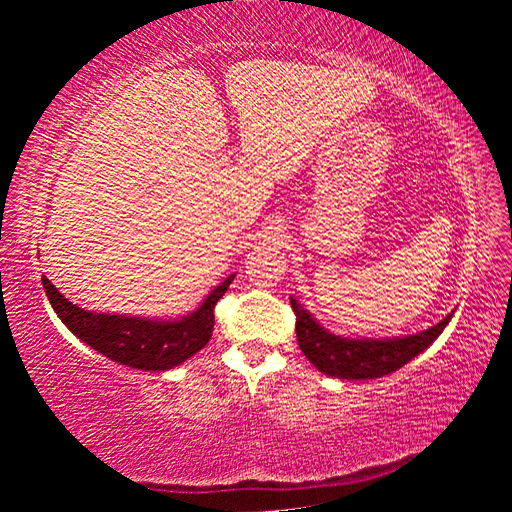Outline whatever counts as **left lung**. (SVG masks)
<instances>
[{"mask_svg": "<svg viewBox=\"0 0 512 512\" xmlns=\"http://www.w3.org/2000/svg\"><path fill=\"white\" fill-rule=\"evenodd\" d=\"M291 307L296 311V336L302 354L320 372L336 379H377L391 375L427 350L454 316L447 314L438 325L409 336L350 339V336H339L325 329L293 296Z\"/></svg>", "mask_w": 512, "mask_h": 512, "instance_id": "1", "label": "left lung"}]
</instances>
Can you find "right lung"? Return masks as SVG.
<instances>
[{
    "mask_svg": "<svg viewBox=\"0 0 512 512\" xmlns=\"http://www.w3.org/2000/svg\"><path fill=\"white\" fill-rule=\"evenodd\" d=\"M235 280V273L207 293L194 311L180 318H142L126 314H101L69 302L45 275V287L51 307L76 339L97 350L110 361L137 370H171L203 350L212 339L214 307Z\"/></svg>",
    "mask_w": 512,
    "mask_h": 512,
    "instance_id": "right-lung-1",
    "label": "right lung"
}]
</instances>
